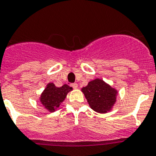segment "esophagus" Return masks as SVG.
<instances>
[{"label":"esophagus","instance_id":"1","mask_svg":"<svg viewBox=\"0 0 156 156\" xmlns=\"http://www.w3.org/2000/svg\"><path fill=\"white\" fill-rule=\"evenodd\" d=\"M70 86H71L72 87H73V88H74V89H77V88H78V84H77V83H72V84L70 85Z\"/></svg>","mask_w":156,"mask_h":156}]
</instances>
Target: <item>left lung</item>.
I'll list each match as a JSON object with an SVG mask.
<instances>
[{"instance_id": "left-lung-1", "label": "left lung", "mask_w": 156, "mask_h": 156, "mask_svg": "<svg viewBox=\"0 0 156 156\" xmlns=\"http://www.w3.org/2000/svg\"><path fill=\"white\" fill-rule=\"evenodd\" d=\"M90 108L100 113L109 111L116 102V90L101 79H95L82 89Z\"/></svg>"}]
</instances>
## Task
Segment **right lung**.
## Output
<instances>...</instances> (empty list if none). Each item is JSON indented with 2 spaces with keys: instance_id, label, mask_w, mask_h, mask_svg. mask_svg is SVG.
Masks as SVG:
<instances>
[{
  "instance_id": "1",
  "label": "right lung",
  "mask_w": 156,
  "mask_h": 156,
  "mask_svg": "<svg viewBox=\"0 0 156 156\" xmlns=\"http://www.w3.org/2000/svg\"><path fill=\"white\" fill-rule=\"evenodd\" d=\"M70 90L72 87L66 84L61 87H56L54 83H49L41 94L40 103L50 112H54L59 107Z\"/></svg>"
}]
</instances>
